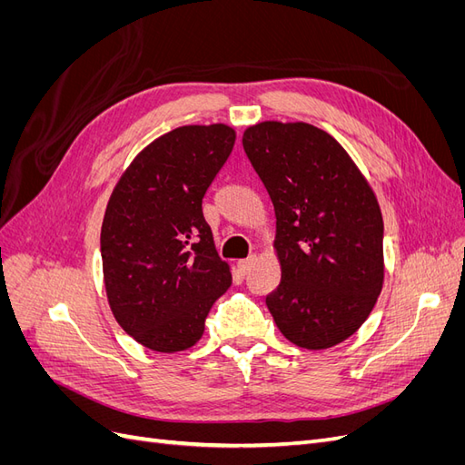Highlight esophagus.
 <instances>
[{"mask_svg":"<svg viewBox=\"0 0 465 465\" xmlns=\"http://www.w3.org/2000/svg\"><path fill=\"white\" fill-rule=\"evenodd\" d=\"M254 263H256V256H250V258H244V260L238 262V267H241L242 273H248Z\"/></svg>","mask_w":465,"mask_h":465,"instance_id":"34e87169","label":"esophagus"}]
</instances>
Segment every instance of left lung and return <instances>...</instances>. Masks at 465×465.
Wrapping results in <instances>:
<instances>
[{
	"instance_id": "obj_1",
	"label": "left lung",
	"mask_w": 465,
	"mask_h": 465,
	"mask_svg": "<svg viewBox=\"0 0 465 465\" xmlns=\"http://www.w3.org/2000/svg\"><path fill=\"white\" fill-rule=\"evenodd\" d=\"M242 145L275 209L281 283L265 297L279 331L328 349L369 318L384 283V221L335 139L304 122H262Z\"/></svg>"
}]
</instances>
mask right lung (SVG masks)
Returning <instances> with one entry per match:
<instances>
[{"mask_svg": "<svg viewBox=\"0 0 465 465\" xmlns=\"http://www.w3.org/2000/svg\"><path fill=\"white\" fill-rule=\"evenodd\" d=\"M234 139L224 124L168 132L137 154L108 200L101 231L108 304L151 351L198 343L211 306L232 283L202 202Z\"/></svg>", "mask_w": 465, "mask_h": 465, "instance_id": "obj_1", "label": "right lung"}]
</instances>
